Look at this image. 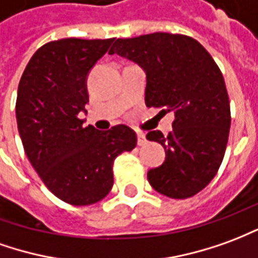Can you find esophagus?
<instances>
[{
	"mask_svg": "<svg viewBox=\"0 0 258 258\" xmlns=\"http://www.w3.org/2000/svg\"><path fill=\"white\" fill-rule=\"evenodd\" d=\"M147 143V140H146V135L143 132H138V144L139 146H144V144Z\"/></svg>",
	"mask_w": 258,
	"mask_h": 258,
	"instance_id": "1",
	"label": "esophagus"
}]
</instances>
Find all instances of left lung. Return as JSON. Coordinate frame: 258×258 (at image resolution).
Segmentation results:
<instances>
[{"mask_svg":"<svg viewBox=\"0 0 258 258\" xmlns=\"http://www.w3.org/2000/svg\"><path fill=\"white\" fill-rule=\"evenodd\" d=\"M109 54L143 68L147 107L175 114L168 136L147 133L167 151L161 167L147 173L150 184L171 199L197 195L218 172L231 127L229 97L218 65L197 40L172 33L118 38Z\"/></svg>","mask_w":258,"mask_h":258,"instance_id":"1","label":"left lung"}]
</instances>
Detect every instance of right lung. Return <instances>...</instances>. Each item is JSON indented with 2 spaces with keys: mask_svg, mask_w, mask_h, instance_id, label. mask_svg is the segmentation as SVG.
<instances>
[{
  "mask_svg": "<svg viewBox=\"0 0 258 258\" xmlns=\"http://www.w3.org/2000/svg\"><path fill=\"white\" fill-rule=\"evenodd\" d=\"M115 38H61L41 45L22 75L16 120L29 161L48 190L72 206L103 200L114 184L115 158L138 136L126 125L100 132L83 126L86 79Z\"/></svg>",
  "mask_w": 258,
  "mask_h": 258,
  "instance_id": "1",
  "label": "right lung"
}]
</instances>
